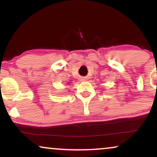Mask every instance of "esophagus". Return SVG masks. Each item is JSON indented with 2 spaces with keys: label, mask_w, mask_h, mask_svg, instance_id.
<instances>
[{
  "label": "esophagus",
  "mask_w": 157,
  "mask_h": 157,
  "mask_svg": "<svg viewBox=\"0 0 157 157\" xmlns=\"http://www.w3.org/2000/svg\"><path fill=\"white\" fill-rule=\"evenodd\" d=\"M81 81H86V78H84V77H82V78H81Z\"/></svg>",
  "instance_id": "obj_1"
}]
</instances>
